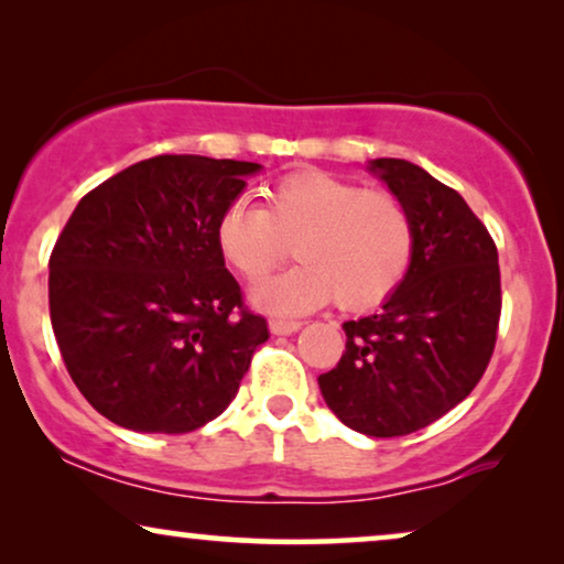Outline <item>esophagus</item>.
I'll use <instances>...</instances> for the list:
<instances>
[{
    "label": "esophagus",
    "mask_w": 564,
    "mask_h": 564,
    "mask_svg": "<svg viewBox=\"0 0 564 564\" xmlns=\"http://www.w3.org/2000/svg\"><path fill=\"white\" fill-rule=\"evenodd\" d=\"M303 328V323L300 321H284V318H272L269 321V330H272L274 336H290L295 334V330Z\"/></svg>",
    "instance_id": "34e87169"
}]
</instances>
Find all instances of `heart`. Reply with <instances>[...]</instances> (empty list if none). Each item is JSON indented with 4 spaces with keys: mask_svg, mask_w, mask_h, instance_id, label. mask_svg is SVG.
Masks as SVG:
<instances>
[{
    "mask_svg": "<svg viewBox=\"0 0 564 564\" xmlns=\"http://www.w3.org/2000/svg\"><path fill=\"white\" fill-rule=\"evenodd\" d=\"M215 243L246 282L264 280L295 243L303 264L253 292L267 311L303 313L336 297L341 311L365 313L403 284L415 253V220L395 192L295 172L274 182L267 207L249 197L228 203Z\"/></svg>",
    "mask_w": 564,
    "mask_h": 564,
    "instance_id": "1",
    "label": "heart"
}]
</instances>
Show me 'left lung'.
<instances>
[{
  "mask_svg": "<svg viewBox=\"0 0 564 564\" xmlns=\"http://www.w3.org/2000/svg\"><path fill=\"white\" fill-rule=\"evenodd\" d=\"M415 220L405 280L380 313L346 321L323 400L367 436H405L462 403L490 365L500 321L498 249L457 189L403 159H377Z\"/></svg>",
  "mask_w": 564,
  "mask_h": 564,
  "instance_id": "1",
  "label": "left lung"
}]
</instances>
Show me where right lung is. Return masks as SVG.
I'll use <instances>...</instances> for the list:
<instances>
[{"label": "right lung", "instance_id": "obj_1", "mask_svg": "<svg viewBox=\"0 0 564 564\" xmlns=\"http://www.w3.org/2000/svg\"><path fill=\"white\" fill-rule=\"evenodd\" d=\"M259 164L164 153L87 192L51 251V326L89 405L143 434L218 419L269 338L215 226Z\"/></svg>", "mask_w": 564, "mask_h": 564}]
</instances>
